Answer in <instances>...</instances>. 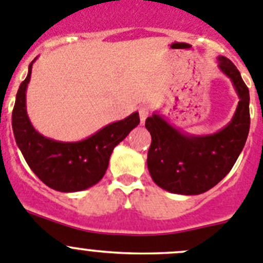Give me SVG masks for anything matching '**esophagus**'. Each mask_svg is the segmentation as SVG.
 Segmentation results:
<instances>
[{
  "label": "esophagus",
  "mask_w": 263,
  "mask_h": 263,
  "mask_svg": "<svg viewBox=\"0 0 263 263\" xmlns=\"http://www.w3.org/2000/svg\"><path fill=\"white\" fill-rule=\"evenodd\" d=\"M139 115H140V122H141V124L145 123V119L149 117V107L145 106V105H143V106L139 109Z\"/></svg>",
  "instance_id": "obj_1"
}]
</instances>
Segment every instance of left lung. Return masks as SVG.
<instances>
[{
  "label": "left lung",
  "instance_id": "8db88e82",
  "mask_svg": "<svg viewBox=\"0 0 263 263\" xmlns=\"http://www.w3.org/2000/svg\"><path fill=\"white\" fill-rule=\"evenodd\" d=\"M218 67L230 78L239 96L231 122L215 134L188 135L158 112L145 120L152 136L148 170L162 190L178 195H200L217 185L241 153L250 127L249 89L236 66L219 55Z\"/></svg>",
  "mask_w": 263,
  "mask_h": 263
}]
</instances>
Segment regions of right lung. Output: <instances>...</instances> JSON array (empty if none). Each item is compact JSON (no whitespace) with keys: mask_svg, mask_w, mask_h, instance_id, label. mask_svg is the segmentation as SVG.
Masks as SVG:
<instances>
[{"mask_svg":"<svg viewBox=\"0 0 263 263\" xmlns=\"http://www.w3.org/2000/svg\"><path fill=\"white\" fill-rule=\"evenodd\" d=\"M32 61L24 82L19 85L14 105L13 131L29 168L51 190L79 192L101 180L109 166L115 146L140 123L139 112L110 123L80 141L65 143L39 134L29 120L26 107V90L31 79Z\"/></svg>","mask_w":263,"mask_h":263,"instance_id":"add662e5","label":"right lung"}]
</instances>
